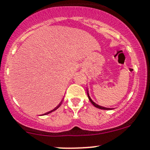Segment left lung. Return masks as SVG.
I'll use <instances>...</instances> for the list:
<instances>
[{
	"label": "left lung",
	"mask_w": 150,
	"mask_h": 150,
	"mask_svg": "<svg viewBox=\"0 0 150 150\" xmlns=\"http://www.w3.org/2000/svg\"><path fill=\"white\" fill-rule=\"evenodd\" d=\"M87 93H88V99H89V100L91 101V103H92V105H93V106H95L96 108H99V109H102V110H109V108H104V107H101V106H99V105H96V104L95 102H93V100H92V99H91V97H90L89 93H88V89H87Z\"/></svg>",
	"instance_id": "8db88e82"
}]
</instances>
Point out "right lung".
I'll list each match as a JSON object with an SVG mask.
<instances>
[{
  "label": "right lung",
  "mask_w": 150,
  "mask_h": 150,
  "mask_svg": "<svg viewBox=\"0 0 150 150\" xmlns=\"http://www.w3.org/2000/svg\"><path fill=\"white\" fill-rule=\"evenodd\" d=\"M61 104H62V103H60V104H59V105H58V106H57V108H54V110H51V111H49V112H46V113H45V114H48V113H50V112H52V111H54V110H57V108H59V106H60V105H61Z\"/></svg>",
  "instance_id": "1"
}]
</instances>
